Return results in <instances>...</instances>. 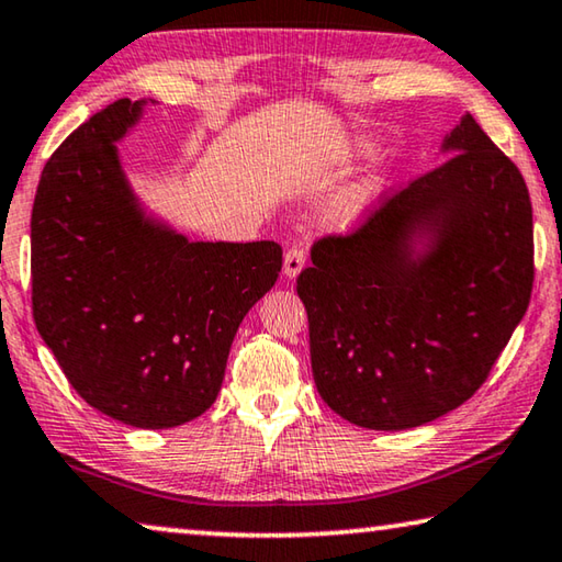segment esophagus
I'll return each mask as SVG.
<instances>
[{"instance_id": "34e87169", "label": "esophagus", "mask_w": 562, "mask_h": 562, "mask_svg": "<svg viewBox=\"0 0 562 562\" xmlns=\"http://www.w3.org/2000/svg\"><path fill=\"white\" fill-rule=\"evenodd\" d=\"M305 260H307L305 249H300V247H290L288 252H284V262H282V272H284V278L295 280L297 274L302 272V267H305Z\"/></svg>"}]
</instances>
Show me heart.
I'll return each instance as SVG.
<instances>
[{
    "instance_id": "obj_1",
    "label": "heart",
    "mask_w": 562,
    "mask_h": 562,
    "mask_svg": "<svg viewBox=\"0 0 562 562\" xmlns=\"http://www.w3.org/2000/svg\"><path fill=\"white\" fill-rule=\"evenodd\" d=\"M368 153H370L368 139H362L358 135H345L340 139H329L305 159L307 180H313L317 184L333 182L335 177H340L347 167H352ZM372 198H375V182L372 180H362V182L350 184L347 190L337 194L333 204L327 207V212H325L327 225L333 229H340V233L352 229L362 220L364 210L370 207Z\"/></svg>"
}]
</instances>
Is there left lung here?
I'll use <instances>...</instances> for the list:
<instances>
[{
  "label": "left lung",
  "mask_w": 562,
  "mask_h": 562,
  "mask_svg": "<svg viewBox=\"0 0 562 562\" xmlns=\"http://www.w3.org/2000/svg\"><path fill=\"white\" fill-rule=\"evenodd\" d=\"M445 162L300 272L319 397L368 430H409L483 385L528 310L532 207L522 175L462 114Z\"/></svg>",
  "instance_id": "8db88e82"
}]
</instances>
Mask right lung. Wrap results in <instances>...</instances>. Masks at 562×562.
<instances>
[{"instance_id":"right-lung-1","label":"right lung","mask_w":562,"mask_h":562,"mask_svg":"<svg viewBox=\"0 0 562 562\" xmlns=\"http://www.w3.org/2000/svg\"><path fill=\"white\" fill-rule=\"evenodd\" d=\"M149 102L104 106L44 165L32 207V310L89 405L162 430L217 400L237 327L278 282L282 249L267 239L192 243L145 207L117 142Z\"/></svg>"}]
</instances>
